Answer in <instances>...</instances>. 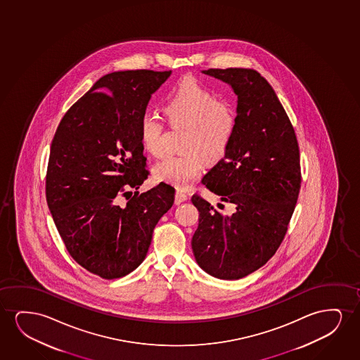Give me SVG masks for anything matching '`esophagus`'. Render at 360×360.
Instances as JSON below:
<instances>
[{
  "label": "esophagus",
  "mask_w": 360,
  "mask_h": 360,
  "mask_svg": "<svg viewBox=\"0 0 360 360\" xmlns=\"http://www.w3.org/2000/svg\"><path fill=\"white\" fill-rule=\"evenodd\" d=\"M188 200V195L186 193L182 192V191H179L178 189L177 192H176V195H174V202L176 204H181V202H186Z\"/></svg>",
  "instance_id": "obj_1"
}]
</instances>
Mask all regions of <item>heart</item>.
Masks as SVG:
<instances>
[{
    "instance_id": "1",
    "label": "heart",
    "mask_w": 360,
    "mask_h": 360,
    "mask_svg": "<svg viewBox=\"0 0 360 360\" xmlns=\"http://www.w3.org/2000/svg\"><path fill=\"white\" fill-rule=\"evenodd\" d=\"M165 112L169 123L188 127L183 155H168L155 165L158 181L186 188L202 174L205 160L219 161L226 155L235 138L237 114L231 104L219 101L215 92L195 77H186L168 96ZM143 148L153 156L165 151V125L156 114L146 112L139 122Z\"/></svg>"
}]
</instances>
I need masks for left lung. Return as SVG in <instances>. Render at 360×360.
Returning <instances> with one entry per match:
<instances>
[{
	"label": "left lung",
	"instance_id": "left-lung-1",
	"mask_svg": "<svg viewBox=\"0 0 360 360\" xmlns=\"http://www.w3.org/2000/svg\"><path fill=\"white\" fill-rule=\"evenodd\" d=\"M202 72L231 84L238 98L231 146L202 179L236 209L224 214L195 193L199 225L192 248L202 269L231 281L264 266L284 240L300 192V151L290 119L259 72L237 68ZM217 207L224 210L222 204Z\"/></svg>",
	"mask_w": 360,
	"mask_h": 360
}]
</instances>
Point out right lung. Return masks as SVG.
Here are the masks:
<instances>
[{"mask_svg": "<svg viewBox=\"0 0 360 360\" xmlns=\"http://www.w3.org/2000/svg\"><path fill=\"white\" fill-rule=\"evenodd\" d=\"M169 75H105L71 105L55 131L45 178L48 207L71 257L103 279L141 264L153 229L173 205L174 188L167 183L138 192L150 174L139 122ZM122 196L127 202L119 206Z\"/></svg>", "mask_w": 360, "mask_h": 360, "instance_id": "right-lung-1", "label": "right lung"}]
</instances>
